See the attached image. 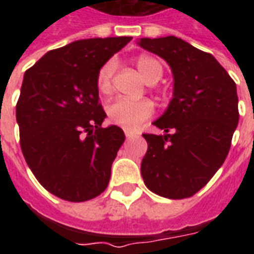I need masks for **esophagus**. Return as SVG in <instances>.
<instances>
[{
	"label": "esophagus",
	"instance_id": "esophagus-1",
	"mask_svg": "<svg viewBox=\"0 0 254 254\" xmlns=\"http://www.w3.org/2000/svg\"><path fill=\"white\" fill-rule=\"evenodd\" d=\"M125 136H127V138H132L134 137V136H137V134L134 132H132V130H125Z\"/></svg>",
	"mask_w": 254,
	"mask_h": 254
}]
</instances>
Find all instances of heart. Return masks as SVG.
Wrapping results in <instances>:
<instances>
[{"label":"heart","mask_w":254,"mask_h":254,"mask_svg":"<svg viewBox=\"0 0 254 254\" xmlns=\"http://www.w3.org/2000/svg\"><path fill=\"white\" fill-rule=\"evenodd\" d=\"M136 66L141 73L144 80L149 84L159 81L163 76L162 64L148 56H141L136 60ZM116 72V63L107 61L102 65L96 74V87L102 94H109L113 89V77ZM155 106L148 99L129 100L120 98L116 99L107 107V114L113 124L118 127L133 130L138 127L145 120L154 114Z\"/></svg>","instance_id":"b5f03b06"}]
</instances>
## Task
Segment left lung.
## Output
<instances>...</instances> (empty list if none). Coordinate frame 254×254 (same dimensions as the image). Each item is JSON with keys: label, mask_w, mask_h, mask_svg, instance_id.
Wrapping results in <instances>:
<instances>
[{"label": "left lung", "mask_w": 254, "mask_h": 254, "mask_svg": "<svg viewBox=\"0 0 254 254\" xmlns=\"http://www.w3.org/2000/svg\"><path fill=\"white\" fill-rule=\"evenodd\" d=\"M138 45L163 58L174 76L173 99L154 122L165 134H143L144 184L162 197L187 198L207 185L229 154L240 118L237 85L212 54L181 38H141Z\"/></svg>", "instance_id": "obj_1"}]
</instances>
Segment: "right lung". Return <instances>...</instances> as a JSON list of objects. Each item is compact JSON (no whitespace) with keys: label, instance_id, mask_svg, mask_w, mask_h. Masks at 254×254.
Instances as JSON below:
<instances>
[{"label":"right lung","instance_id":"1","mask_svg":"<svg viewBox=\"0 0 254 254\" xmlns=\"http://www.w3.org/2000/svg\"><path fill=\"white\" fill-rule=\"evenodd\" d=\"M132 36L92 38L46 53L25 70L16 120L27 165L42 187L73 202L105 190L125 141L121 127H102L96 74Z\"/></svg>","mask_w":254,"mask_h":254}]
</instances>
